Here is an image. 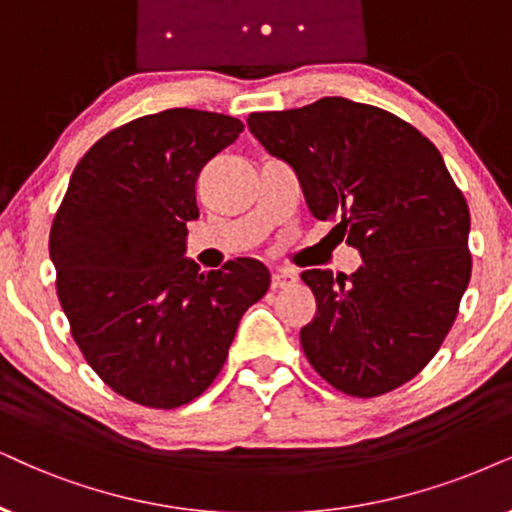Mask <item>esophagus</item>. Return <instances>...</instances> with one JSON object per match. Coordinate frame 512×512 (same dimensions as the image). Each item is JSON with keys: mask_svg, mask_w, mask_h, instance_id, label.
<instances>
[{"mask_svg": "<svg viewBox=\"0 0 512 512\" xmlns=\"http://www.w3.org/2000/svg\"><path fill=\"white\" fill-rule=\"evenodd\" d=\"M295 281H297V274L293 269H276L274 274H271V288L293 286Z\"/></svg>", "mask_w": 512, "mask_h": 512, "instance_id": "esophagus-1", "label": "esophagus"}]
</instances>
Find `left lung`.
<instances>
[{"label":"left lung","instance_id":"obj_1","mask_svg":"<svg viewBox=\"0 0 512 512\" xmlns=\"http://www.w3.org/2000/svg\"><path fill=\"white\" fill-rule=\"evenodd\" d=\"M248 127L361 255L352 276L302 271L316 297L300 331L309 364L352 397L409 383L454 326L472 269L468 203L442 153L397 115L342 96L250 113Z\"/></svg>","mask_w":512,"mask_h":512}]
</instances>
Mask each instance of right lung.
<instances>
[{
  "mask_svg": "<svg viewBox=\"0 0 512 512\" xmlns=\"http://www.w3.org/2000/svg\"><path fill=\"white\" fill-rule=\"evenodd\" d=\"M243 122L170 108L122 125L84 153L49 236L56 293L96 375L129 401L177 409L200 397L241 316L271 276L238 257L200 271L186 257L196 179Z\"/></svg>",
  "mask_w": 512,
  "mask_h": 512,
  "instance_id": "add662e5",
  "label": "right lung"
}]
</instances>
